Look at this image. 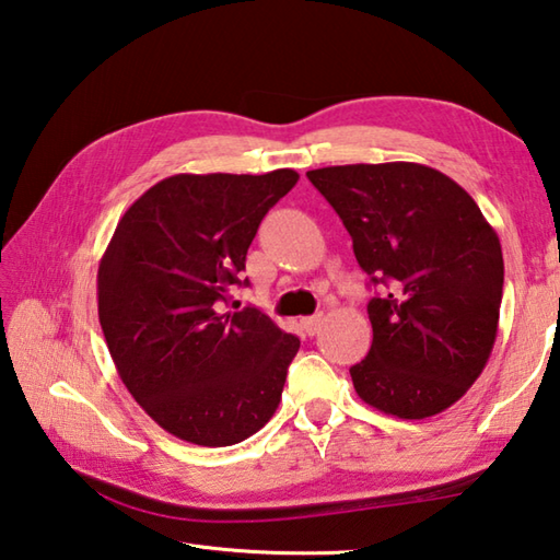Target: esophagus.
<instances>
[{
	"label": "esophagus",
	"instance_id": "1",
	"mask_svg": "<svg viewBox=\"0 0 560 560\" xmlns=\"http://www.w3.org/2000/svg\"><path fill=\"white\" fill-rule=\"evenodd\" d=\"M320 325H323V315H311V317H303V320H301L303 332L311 335V337H313L317 330H320Z\"/></svg>",
	"mask_w": 560,
	"mask_h": 560
}]
</instances>
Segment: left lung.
<instances>
[{"mask_svg": "<svg viewBox=\"0 0 560 560\" xmlns=\"http://www.w3.org/2000/svg\"><path fill=\"white\" fill-rule=\"evenodd\" d=\"M308 179L342 218L359 267L386 287L366 308L369 354L349 369L357 396L400 420L452 408L498 337V233L466 189L418 162L339 164Z\"/></svg>", "mask_w": 560, "mask_h": 560, "instance_id": "1", "label": "left lung"}]
</instances>
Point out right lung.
Masks as SVG:
<instances>
[{
	"mask_svg": "<svg viewBox=\"0 0 560 560\" xmlns=\"http://www.w3.org/2000/svg\"><path fill=\"white\" fill-rule=\"evenodd\" d=\"M299 172L174 174L116 225L96 273L120 381L162 430L199 446L247 440L277 412L299 337L257 308L223 313L261 218Z\"/></svg>",
	"mask_w": 560,
	"mask_h": 560,
	"instance_id": "right-lung-1",
	"label": "right lung"
}]
</instances>
